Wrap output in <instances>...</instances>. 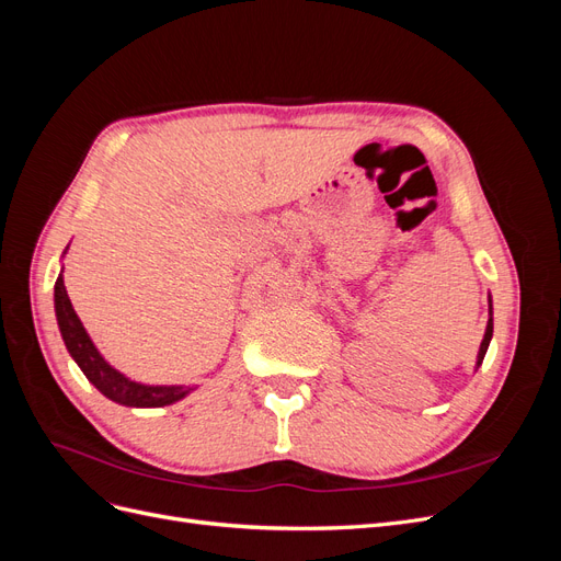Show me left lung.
<instances>
[{"instance_id":"left-lung-1","label":"left lung","mask_w":561,"mask_h":561,"mask_svg":"<svg viewBox=\"0 0 561 561\" xmlns=\"http://www.w3.org/2000/svg\"><path fill=\"white\" fill-rule=\"evenodd\" d=\"M491 336H494V307H491V295H489V320H486V330H484V336H482V344H480V351H478V360H474V371L480 369L484 355H486V348L491 344Z\"/></svg>"}]
</instances>
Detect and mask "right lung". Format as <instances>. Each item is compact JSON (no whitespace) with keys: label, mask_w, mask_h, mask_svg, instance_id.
<instances>
[{"label":"right lung","mask_w":561,"mask_h":561,"mask_svg":"<svg viewBox=\"0 0 561 561\" xmlns=\"http://www.w3.org/2000/svg\"><path fill=\"white\" fill-rule=\"evenodd\" d=\"M70 248V245H67ZM65 248V252H67ZM62 252V257H65ZM54 309H56V320H58V330L65 342L67 353L72 355V360L79 365V369L87 377L100 393L105 398H110L116 404L124 407H165V404H175L182 398H186L198 386H154V383H142L135 381L130 377H126L124 371H118L116 367H112L103 353L98 351V346L93 344V339L89 336L83 322L79 320L70 297H67L65 290V280H62V266L60 274L54 287Z\"/></svg>","instance_id":"1"}]
</instances>
